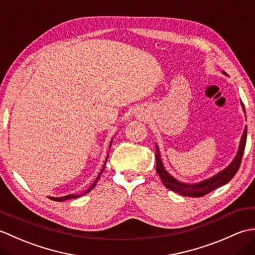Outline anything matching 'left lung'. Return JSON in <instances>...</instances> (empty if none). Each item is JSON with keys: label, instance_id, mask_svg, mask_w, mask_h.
Instances as JSON below:
<instances>
[{"label": "left lung", "instance_id": "1", "mask_svg": "<svg viewBox=\"0 0 255 255\" xmlns=\"http://www.w3.org/2000/svg\"><path fill=\"white\" fill-rule=\"evenodd\" d=\"M225 75L227 73L223 71ZM242 105V110L246 114V108L243 103L241 102ZM247 130L248 128L246 126L245 130H243V133L241 136L240 140V144H239V149H238V152L235 156V159L232 160L231 163L224 169L223 171H220L217 174L211 176L207 180H204L202 182L198 183H194V184H189V183H184L177 181L175 177H173L171 174H169V172L165 170V167L163 165V162L161 160V154H160V150L158 144L156 145V153H155V160H156V173H158L162 183L163 185L167 188L171 189V191L175 192L177 194H181L182 196H188V197H202L204 195L210 193L214 189L218 188L220 186L225 185V184L231 181V178L236 175V173L238 172L241 164V160H242V155H243V151H245L246 148V142H247Z\"/></svg>", "mask_w": 255, "mask_h": 255}]
</instances>
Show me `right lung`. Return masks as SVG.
<instances>
[{
    "mask_svg": "<svg viewBox=\"0 0 255 255\" xmlns=\"http://www.w3.org/2000/svg\"><path fill=\"white\" fill-rule=\"evenodd\" d=\"M113 141V140H112ZM112 141H111V144H110V148H111V145H112ZM107 158H108V154H107V156H106V160H105V163H104V165H103V169H102V171L100 172V174L97 175V177H96V180L93 182V184H92V185L86 189L85 192H83L82 194H70V195H67V196H62V197H49L50 199H52V200H55V202H63V200H67V199H72V198H78V197H80V196H82V195H84V194H86V193H89V192H91L92 189H93L94 187H95V185H96V183H97V181H99V178H100V176L102 175V173H103V171H104V169H105V164H106V161H107Z\"/></svg>",
    "mask_w": 255,
    "mask_h": 255,
    "instance_id": "obj_1",
    "label": "right lung"
}]
</instances>
